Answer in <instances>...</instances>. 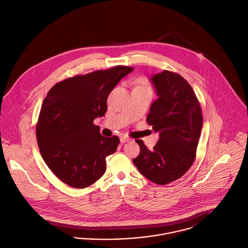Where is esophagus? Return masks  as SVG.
Masks as SVG:
<instances>
[{
  "instance_id": "1",
  "label": "esophagus",
  "mask_w": 248,
  "mask_h": 248,
  "mask_svg": "<svg viewBox=\"0 0 248 248\" xmlns=\"http://www.w3.org/2000/svg\"><path fill=\"white\" fill-rule=\"evenodd\" d=\"M130 138H128V137H126V136H122L121 138H120V141H121V143H125V142H128V141H130Z\"/></svg>"
}]
</instances>
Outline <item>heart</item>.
<instances>
[{
	"label": "heart",
	"mask_w": 248,
	"mask_h": 248,
	"mask_svg": "<svg viewBox=\"0 0 248 248\" xmlns=\"http://www.w3.org/2000/svg\"><path fill=\"white\" fill-rule=\"evenodd\" d=\"M136 87H140V88H147V89H149V86H148L146 80L143 79V78H140V79L138 81V85H137Z\"/></svg>",
	"instance_id": "1"
}]
</instances>
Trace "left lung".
Listing matches in <instances>:
<instances>
[{"mask_svg": "<svg viewBox=\"0 0 248 248\" xmlns=\"http://www.w3.org/2000/svg\"><path fill=\"white\" fill-rule=\"evenodd\" d=\"M158 99L146 121L159 140L150 151L136 140L140 151L133 160L150 181L165 185L180 178L193 165L201 137L202 115L191 85L178 74L164 71L151 77Z\"/></svg>", "mask_w": 248, "mask_h": 248, "instance_id": "obj_1", "label": "left lung"}]
</instances>
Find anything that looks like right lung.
Instances as JSON below:
<instances>
[{"label": "right lung", "instance_id": "add662e5", "mask_svg": "<svg viewBox=\"0 0 248 248\" xmlns=\"http://www.w3.org/2000/svg\"><path fill=\"white\" fill-rule=\"evenodd\" d=\"M133 70L116 66L78 75L48 91L37 123V140L44 161L66 184L82 189L105 173L106 158L120 140L103 137L94 120L105 115L109 93Z\"/></svg>", "mask_w": 248, "mask_h": 248}]
</instances>
